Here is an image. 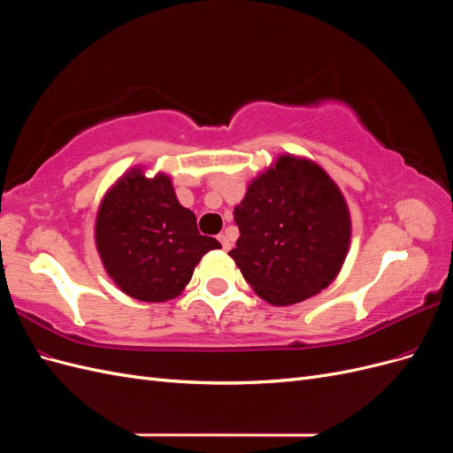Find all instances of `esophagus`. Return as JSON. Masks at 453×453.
<instances>
[{
	"instance_id": "obj_1",
	"label": "esophagus",
	"mask_w": 453,
	"mask_h": 453,
	"mask_svg": "<svg viewBox=\"0 0 453 453\" xmlns=\"http://www.w3.org/2000/svg\"><path fill=\"white\" fill-rule=\"evenodd\" d=\"M217 238H219V242H221L223 251H228V250H230V240H228L225 234H219Z\"/></svg>"
}]
</instances>
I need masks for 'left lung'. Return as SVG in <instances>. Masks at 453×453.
Here are the masks:
<instances>
[{"mask_svg": "<svg viewBox=\"0 0 453 453\" xmlns=\"http://www.w3.org/2000/svg\"><path fill=\"white\" fill-rule=\"evenodd\" d=\"M234 258L251 289L273 306L321 293L344 265L351 219L344 195L308 158L281 155L234 208Z\"/></svg>", "mask_w": 453, "mask_h": 453, "instance_id": "8db88e82", "label": "left lung"}]
</instances>
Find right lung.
Returning a JSON list of instances; mask_svg holds the SVG:
<instances>
[{
	"label": "right lung",
	"instance_id": "obj_1",
	"mask_svg": "<svg viewBox=\"0 0 453 453\" xmlns=\"http://www.w3.org/2000/svg\"><path fill=\"white\" fill-rule=\"evenodd\" d=\"M96 248L119 289L143 303L181 295L200 258L219 250L202 236L195 213L183 208L166 173L128 170L107 190L94 226Z\"/></svg>",
	"mask_w": 453,
	"mask_h": 453
}]
</instances>
